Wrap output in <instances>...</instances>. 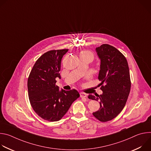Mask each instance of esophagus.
<instances>
[{
  "label": "esophagus",
  "instance_id": "1",
  "mask_svg": "<svg viewBox=\"0 0 151 151\" xmlns=\"http://www.w3.org/2000/svg\"><path fill=\"white\" fill-rule=\"evenodd\" d=\"M87 94H86V93H80V97L81 98H85V97H87Z\"/></svg>",
  "mask_w": 151,
  "mask_h": 151
}]
</instances>
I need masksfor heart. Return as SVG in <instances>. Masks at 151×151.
<instances>
[{
	"label": "heart",
	"mask_w": 151,
	"mask_h": 151,
	"mask_svg": "<svg viewBox=\"0 0 151 151\" xmlns=\"http://www.w3.org/2000/svg\"><path fill=\"white\" fill-rule=\"evenodd\" d=\"M80 55H87V56H88L90 57L92 60L93 59V55L91 52H89V51H82Z\"/></svg>",
	"instance_id": "1"
}]
</instances>
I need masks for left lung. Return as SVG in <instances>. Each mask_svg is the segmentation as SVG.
<instances>
[{
  "mask_svg": "<svg viewBox=\"0 0 151 151\" xmlns=\"http://www.w3.org/2000/svg\"><path fill=\"white\" fill-rule=\"evenodd\" d=\"M96 51L100 60L98 78L101 82L103 93L96 96L90 94L88 98L100 101L99 110L93 115L106 122L115 118L125 105L131 88L130 72L125 57L115 47L103 44Z\"/></svg>",
  "mask_w": 151,
  "mask_h": 151,
  "instance_id": "1",
  "label": "left lung"
}]
</instances>
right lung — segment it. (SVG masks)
I'll use <instances>...</instances> for the list:
<instances>
[{
	"label": "right lung",
	"mask_w": 151,
	"mask_h": 151,
	"mask_svg": "<svg viewBox=\"0 0 151 151\" xmlns=\"http://www.w3.org/2000/svg\"><path fill=\"white\" fill-rule=\"evenodd\" d=\"M68 50H52L40 56L30 72L27 81L29 97L32 108L42 119L58 121L66 114L79 96L77 90L66 91L55 85L63 55Z\"/></svg>",
	"instance_id": "right-lung-1"
}]
</instances>
